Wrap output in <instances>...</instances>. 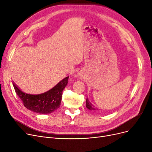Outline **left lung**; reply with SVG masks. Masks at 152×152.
<instances>
[{"mask_svg":"<svg viewBox=\"0 0 152 152\" xmlns=\"http://www.w3.org/2000/svg\"><path fill=\"white\" fill-rule=\"evenodd\" d=\"M86 107L87 109H89L91 111H96L98 110L96 108H95L92 103L89 102L88 99H86Z\"/></svg>","mask_w":152,"mask_h":152,"instance_id":"8db88e82","label":"left lung"}]
</instances>
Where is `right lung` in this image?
I'll list each match as a JSON object with an SVG mask.
<instances>
[{
    "mask_svg": "<svg viewBox=\"0 0 152 152\" xmlns=\"http://www.w3.org/2000/svg\"><path fill=\"white\" fill-rule=\"evenodd\" d=\"M69 76L64 78L49 91L40 94H29L22 92L18 87L13 83L15 91L28 110L39 114H49L60 106L61 101L62 92L65 88Z\"/></svg>",
    "mask_w": 152,
    "mask_h": 152,
    "instance_id": "obj_1",
    "label": "right lung"
}]
</instances>
